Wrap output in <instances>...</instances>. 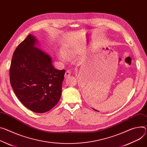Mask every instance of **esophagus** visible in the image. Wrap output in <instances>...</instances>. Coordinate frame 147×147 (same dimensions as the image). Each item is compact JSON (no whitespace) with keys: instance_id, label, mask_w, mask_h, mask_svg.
I'll use <instances>...</instances> for the list:
<instances>
[{"instance_id":"34e87169","label":"esophagus","mask_w":147,"mask_h":147,"mask_svg":"<svg viewBox=\"0 0 147 147\" xmlns=\"http://www.w3.org/2000/svg\"><path fill=\"white\" fill-rule=\"evenodd\" d=\"M70 74H71V71L70 70H67L65 73V74H64V77L65 78H68L70 76Z\"/></svg>"}]
</instances>
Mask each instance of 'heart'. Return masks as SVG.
Returning <instances> with one entry per match:
<instances>
[{
  "mask_svg": "<svg viewBox=\"0 0 147 147\" xmlns=\"http://www.w3.org/2000/svg\"><path fill=\"white\" fill-rule=\"evenodd\" d=\"M81 50L79 46L76 45L69 44L64 46L62 49H60L57 52V56L59 59L64 62H67L69 60H71L80 55Z\"/></svg>",
  "mask_w": 147,
  "mask_h": 147,
  "instance_id": "b5f03b06",
  "label": "heart"
}]
</instances>
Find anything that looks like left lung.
<instances>
[{
    "instance_id": "8db88e82",
    "label": "left lung",
    "mask_w": 147,
    "mask_h": 147,
    "mask_svg": "<svg viewBox=\"0 0 147 147\" xmlns=\"http://www.w3.org/2000/svg\"><path fill=\"white\" fill-rule=\"evenodd\" d=\"M95 110V111H98L97 110Z\"/></svg>"
}]
</instances>
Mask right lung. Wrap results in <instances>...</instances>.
I'll return each mask as SVG.
<instances>
[{
    "mask_svg": "<svg viewBox=\"0 0 147 147\" xmlns=\"http://www.w3.org/2000/svg\"><path fill=\"white\" fill-rule=\"evenodd\" d=\"M37 43V38L29 34L17 47L10 64V82L26 108L44 113L59 101L65 71L56 69L51 57L36 47Z\"/></svg>",
    "mask_w": 147,
    "mask_h": 147,
    "instance_id": "obj_1",
    "label": "right lung"
}]
</instances>
